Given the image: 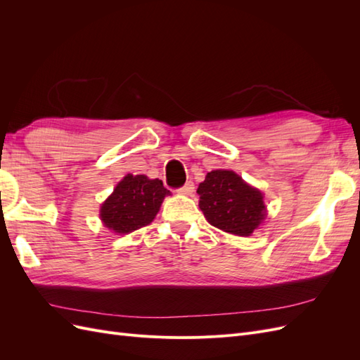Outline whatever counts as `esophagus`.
Here are the masks:
<instances>
[{
  "label": "esophagus",
  "instance_id": "34e87169",
  "mask_svg": "<svg viewBox=\"0 0 360 360\" xmlns=\"http://www.w3.org/2000/svg\"><path fill=\"white\" fill-rule=\"evenodd\" d=\"M193 189H195L193 181H188L186 184H184V186H181L180 189H177V192H179L180 195H191V193L193 192Z\"/></svg>",
  "mask_w": 360,
  "mask_h": 360
}]
</instances>
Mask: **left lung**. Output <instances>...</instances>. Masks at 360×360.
<instances>
[{
    "label": "left lung",
    "instance_id": "obj_1",
    "mask_svg": "<svg viewBox=\"0 0 360 360\" xmlns=\"http://www.w3.org/2000/svg\"><path fill=\"white\" fill-rule=\"evenodd\" d=\"M197 193L205 219L225 233L250 236L266 217L263 193L234 171L207 172Z\"/></svg>",
    "mask_w": 360,
    "mask_h": 360
}]
</instances>
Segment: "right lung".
Instances as JSON below:
<instances>
[{
    "label": "right lung",
    "mask_w": 360,
    "mask_h": 360,
    "mask_svg": "<svg viewBox=\"0 0 360 360\" xmlns=\"http://www.w3.org/2000/svg\"><path fill=\"white\" fill-rule=\"evenodd\" d=\"M171 192L162 180L147 176H127L101 207V219L117 234H127L153 222L163 198Z\"/></svg>",
    "instance_id": "right-lung-1"
}]
</instances>
